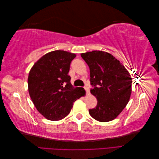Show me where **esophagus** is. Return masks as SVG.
Listing matches in <instances>:
<instances>
[{"label": "esophagus", "instance_id": "obj_1", "mask_svg": "<svg viewBox=\"0 0 159 159\" xmlns=\"http://www.w3.org/2000/svg\"><path fill=\"white\" fill-rule=\"evenodd\" d=\"M84 89H85V90L86 91V92L87 93H89V87L88 85H85V86H84Z\"/></svg>", "mask_w": 159, "mask_h": 159}]
</instances>
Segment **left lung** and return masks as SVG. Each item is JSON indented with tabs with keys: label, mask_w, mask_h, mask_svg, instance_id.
I'll list each match as a JSON object with an SVG mask.
<instances>
[{
	"label": "left lung",
	"mask_w": 159,
	"mask_h": 159,
	"mask_svg": "<svg viewBox=\"0 0 159 159\" xmlns=\"http://www.w3.org/2000/svg\"><path fill=\"white\" fill-rule=\"evenodd\" d=\"M90 70L91 93L98 100L97 106L89 113L100 122L112 121L128 103L132 78L128 71L113 56L103 51L81 54Z\"/></svg>",
	"instance_id": "left-lung-1"
}]
</instances>
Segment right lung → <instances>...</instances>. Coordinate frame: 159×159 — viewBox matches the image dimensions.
I'll return each mask as SVG.
<instances>
[{
    "mask_svg": "<svg viewBox=\"0 0 159 159\" xmlns=\"http://www.w3.org/2000/svg\"><path fill=\"white\" fill-rule=\"evenodd\" d=\"M76 55L56 50L43 56L31 68L28 91L34 105L43 116L58 121L68 115L75 101L83 95L82 88H74L68 75Z\"/></svg>",
    "mask_w": 159,
    "mask_h": 159,
    "instance_id": "add662e5",
    "label": "right lung"
}]
</instances>
